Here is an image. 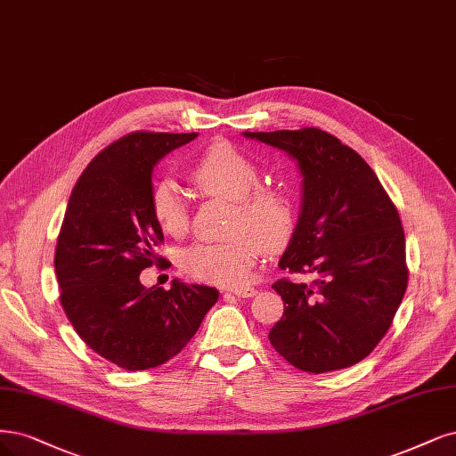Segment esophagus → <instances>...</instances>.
I'll list each match as a JSON object with an SVG mask.
<instances>
[{"label":"esophagus","instance_id":"obj_1","mask_svg":"<svg viewBox=\"0 0 456 456\" xmlns=\"http://www.w3.org/2000/svg\"><path fill=\"white\" fill-rule=\"evenodd\" d=\"M230 292L235 294L238 297H253V296H256L258 290L256 289H250V287H235Z\"/></svg>","mask_w":456,"mask_h":456}]
</instances>
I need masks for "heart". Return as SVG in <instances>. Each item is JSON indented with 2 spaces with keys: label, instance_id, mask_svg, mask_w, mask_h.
<instances>
[{
  "label": "heart",
  "instance_id": "1",
  "mask_svg": "<svg viewBox=\"0 0 456 456\" xmlns=\"http://www.w3.org/2000/svg\"><path fill=\"white\" fill-rule=\"evenodd\" d=\"M188 177L203 196L233 203L224 241H198L179 255L181 272L196 281L221 287L241 285L264 250H281L292 240L297 211L294 198L275 186H262L256 162L230 143H213L188 169ZM156 224L171 238H183L191 226L186 200L175 181L162 179L151 192Z\"/></svg>",
  "mask_w": 456,
  "mask_h": 456
}]
</instances>
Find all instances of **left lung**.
Listing matches in <instances>:
<instances>
[{"mask_svg": "<svg viewBox=\"0 0 456 456\" xmlns=\"http://www.w3.org/2000/svg\"><path fill=\"white\" fill-rule=\"evenodd\" d=\"M289 152L304 175V206L279 268L313 273L272 289L285 313L270 330L294 368L324 373L364 360L395 319L407 289L405 235L390 196L366 160L319 128L245 132Z\"/></svg>", "mask_w": 456, "mask_h": 456, "instance_id": "left-lung-1", "label": "left lung"}]
</instances>
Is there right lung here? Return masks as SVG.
I'll return each instance as SVG.
<instances>
[{
	"label": "right lung",
	"mask_w": 456,
	"mask_h": 456,
	"mask_svg": "<svg viewBox=\"0 0 456 456\" xmlns=\"http://www.w3.org/2000/svg\"><path fill=\"white\" fill-rule=\"evenodd\" d=\"M198 134L130 132L94 156L75 183L54 270L60 304L88 347L118 368H156L186 347L218 290L174 281L143 287L139 275L169 262L151 211L152 167Z\"/></svg>",
	"instance_id": "1"
}]
</instances>
